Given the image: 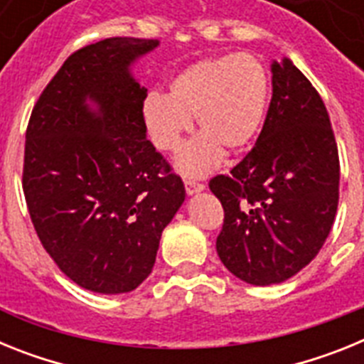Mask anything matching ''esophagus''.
Wrapping results in <instances>:
<instances>
[{
  "instance_id": "1",
  "label": "esophagus",
  "mask_w": 364,
  "mask_h": 364,
  "mask_svg": "<svg viewBox=\"0 0 364 364\" xmlns=\"http://www.w3.org/2000/svg\"><path fill=\"white\" fill-rule=\"evenodd\" d=\"M184 186H186V193H188V195H197V193H202L205 189L204 184H200V182H195V180H184Z\"/></svg>"
}]
</instances>
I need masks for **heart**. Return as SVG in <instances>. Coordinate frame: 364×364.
<instances>
[{
    "mask_svg": "<svg viewBox=\"0 0 364 364\" xmlns=\"http://www.w3.org/2000/svg\"><path fill=\"white\" fill-rule=\"evenodd\" d=\"M269 100V76L253 54H224L191 63L169 82L167 96L146 98L142 118L151 142L175 153L197 118L202 131L176 160L186 176H204L224 149L239 153L259 134Z\"/></svg>",
    "mask_w": 364,
    "mask_h": 364,
    "instance_id": "obj_1",
    "label": "heart"
}]
</instances>
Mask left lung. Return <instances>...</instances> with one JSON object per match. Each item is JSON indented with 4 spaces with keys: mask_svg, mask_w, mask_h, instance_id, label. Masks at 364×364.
Instances as JSON below:
<instances>
[{
    "mask_svg": "<svg viewBox=\"0 0 364 364\" xmlns=\"http://www.w3.org/2000/svg\"><path fill=\"white\" fill-rule=\"evenodd\" d=\"M272 87L253 149L210 182L224 208L218 257L253 286L279 284L310 264L339 202V154L319 92L288 58L272 62Z\"/></svg>",
    "mask_w": 364,
    "mask_h": 364,
    "instance_id": "left-lung-1",
    "label": "left lung"
}]
</instances>
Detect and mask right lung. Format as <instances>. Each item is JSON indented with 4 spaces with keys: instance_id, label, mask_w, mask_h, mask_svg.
I'll list each match as a JSON object with an SVG mask.
<instances>
[{
    "instance_id": "add662e5",
    "label": "right lung",
    "mask_w": 364,
    "mask_h": 364,
    "mask_svg": "<svg viewBox=\"0 0 364 364\" xmlns=\"http://www.w3.org/2000/svg\"><path fill=\"white\" fill-rule=\"evenodd\" d=\"M159 45L107 38L76 50L28 122L23 193L34 230L58 268L95 294L142 284L184 204L182 180L147 140V89L131 70Z\"/></svg>"
}]
</instances>
